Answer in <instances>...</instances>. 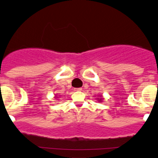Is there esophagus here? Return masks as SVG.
Returning a JSON list of instances; mask_svg holds the SVG:
<instances>
[{"mask_svg":"<svg viewBox=\"0 0 158 158\" xmlns=\"http://www.w3.org/2000/svg\"><path fill=\"white\" fill-rule=\"evenodd\" d=\"M82 88H76L75 89V91H82Z\"/></svg>","mask_w":158,"mask_h":158,"instance_id":"obj_1","label":"esophagus"}]
</instances>
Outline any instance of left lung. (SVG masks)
Returning <instances> with one entry per match:
<instances>
[{
  "label": "left lung",
  "mask_w": 158,
  "mask_h": 158,
  "mask_svg": "<svg viewBox=\"0 0 158 158\" xmlns=\"http://www.w3.org/2000/svg\"><path fill=\"white\" fill-rule=\"evenodd\" d=\"M96 99H97V100H98V102H102V99H102V95H99V97L96 98Z\"/></svg>",
  "instance_id": "obj_1"
}]
</instances>
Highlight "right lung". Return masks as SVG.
<instances>
[{
    "label": "right lung",
    "mask_w": 158,
    "mask_h": 158,
    "mask_svg": "<svg viewBox=\"0 0 158 158\" xmlns=\"http://www.w3.org/2000/svg\"><path fill=\"white\" fill-rule=\"evenodd\" d=\"M55 99H58V98H59V97H58V96H55Z\"/></svg>",
    "instance_id": "add662e5"
}]
</instances>
